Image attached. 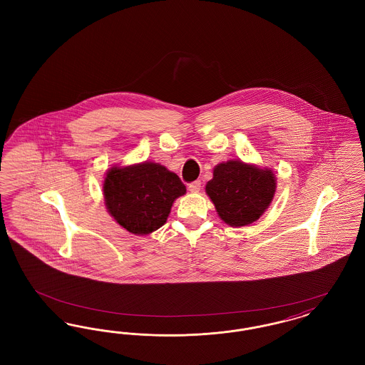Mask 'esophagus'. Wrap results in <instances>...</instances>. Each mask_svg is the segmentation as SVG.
<instances>
[{
    "instance_id": "obj_1",
    "label": "esophagus",
    "mask_w": 365,
    "mask_h": 365,
    "mask_svg": "<svg viewBox=\"0 0 365 365\" xmlns=\"http://www.w3.org/2000/svg\"><path fill=\"white\" fill-rule=\"evenodd\" d=\"M189 190L191 192H198V191L201 190V180H195V182H192L189 185Z\"/></svg>"
}]
</instances>
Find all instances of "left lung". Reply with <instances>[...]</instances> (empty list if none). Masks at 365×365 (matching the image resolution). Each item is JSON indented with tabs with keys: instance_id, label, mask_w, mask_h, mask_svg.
<instances>
[{
	"instance_id": "obj_1",
	"label": "left lung",
	"mask_w": 365,
	"mask_h": 365,
	"mask_svg": "<svg viewBox=\"0 0 365 365\" xmlns=\"http://www.w3.org/2000/svg\"><path fill=\"white\" fill-rule=\"evenodd\" d=\"M277 190L272 170L259 168L241 160L220 163L205 191L220 219L231 227L252 225L268 209Z\"/></svg>"
}]
</instances>
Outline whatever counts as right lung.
<instances>
[{"instance_id":"add662e5","label":"right lung","mask_w":365,"mask_h":365,"mask_svg":"<svg viewBox=\"0 0 365 365\" xmlns=\"http://www.w3.org/2000/svg\"><path fill=\"white\" fill-rule=\"evenodd\" d=\"M103 190L110 216L128 232L146 235L167 222L175 200L186 192V186L164 165L145 161L112 167Z\"/></svg>"}]
</instances>
